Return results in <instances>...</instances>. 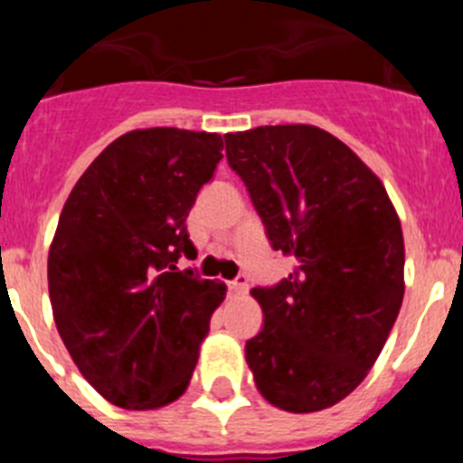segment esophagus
<instances>
[{
  "label": "esophagus",
  "instance_id": "esophagus-1",
  "mask_svg": "<svg viewBox=\"0 0 463 463\" xmlns=\"http://www.w3.org/2000/svg\"><path fill=\"white\" fill-rule=\"evenodd\" d=\"M248 289V280L245 278H236V280L229 282V292L232 294H243Z\"/></svg>",
  "mask_w": 463,
  "mask_h": 463
}]
</instances>
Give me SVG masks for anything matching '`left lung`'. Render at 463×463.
<instances>
[{
    "label": "left lung",
    "instance_id": "left-lung-1",
    "mask_svg": "<svg viewBox=\"0 0 463 463\" xmlns=\"http://www.w3.org/2000/svg\"><path fill=\"white\" fill-rule=\"evenodd\" d=\"M276 250L297 271L255 288L264 326L245 343L257 390L288 412H317L369 375L403 301V232L383 181L315 125L224 137Z\"/></svg>",
    "mask_w": 463,
    "mask_h": 463
}]
</instances>
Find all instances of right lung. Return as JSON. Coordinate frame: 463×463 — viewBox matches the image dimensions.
Listing matches in <instances>:
<instances>
[{
    "label": "right lung",
    "instance_id": "1",
    "mask_svg": "<svg viewBox=\"0 0 463 463\" xmlns=\"http://www.w3.org/2000/svg\"><path fill=\"white\" fill-rule=\"evenodd\" d=\"M222 146L220 134L134 129L101 150L64 203L48 252L52 317L113 406L155 411L190 384L227 288L175 261L196 255L185 220Z\"/></svg>",
    "mask_w": 463,
    "mask_h": 463
}]
</instances>
